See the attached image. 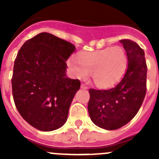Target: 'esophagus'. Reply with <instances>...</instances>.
Masks as SVG:
<instances>
[{
	"label": "esophagus",
	"instance_id": "obj_1",
	"mask_svg": "<svg viewBox=\"0 0 159 159\" xmlns=\"http://www.w3.org/2000/svg\"><path fill=\"white\" fill-rule=\"evenodd\" d=\"M81 88H82V89H84V90H86V89H88V87L86 86V85H85V84H81Z\"/></svg>",
	"mask_w": 159,
	"mask_h": 159
}]
</instances>
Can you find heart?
I'll use <instances>...</instances> for the list:
<instances>
[{
	"label": "heart",
	"instance_id": "heart-1",
	"mask_svg": "<svg viewBox=\"0 0 159 159\" xmlns=\"http://www.w3.org/2000/svg\"><path fill=\"white\" fill-rule=\"evenodd\" d=\"M77 63L70 61V68L79 79H86L91 74L97 88L106 89L117 84L127 66V57L119 46L107 48L92 52H82L76 57Z\"/></svg>",
	"mask_w": 159,
	"mask_h": 159
}]
</instances>
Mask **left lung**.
I'll list each match as a JSON object with an SVG mask.
<instances>
[{
	"label": "left lung",
	"mask_w": 159,
	"mask_h": 159,
	"mask_svg": "<svg viewBox=\"0 0 159 159\" xmlns=\"http://www.w3.org/2000/svg\"><path fill=\"white\" fill-rule=\"evenodd\" d=\"M128 65L124 76L109 90L90 89L88 113L96 126L113 130L128 123L141 107L147 92L145 53L135 42L121 40Z\"/></svg>",
	"instance_id": "8db88e82"
}]
</instances>
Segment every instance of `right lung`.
I'll return each instance as SVG.
<instances>
[{
    "mask_svg": "<svg viewBox=\"0 0 159 159\" xmlns=\"http://www.w3.org/2000/svg\"><path fill=\"white\" fill-rule=\"evenodd\" d=\"M75 50L70 42L48 32L27 40L14 62L12 78L15 105L25 121L42 131L66 123L80 81L66 75V61Z\"/></svg>",
    "mask_w": 159,
    "mask_h": 159,
    "instance_id": "add662e5",
    "label": "right lung"
}]
</instances>
